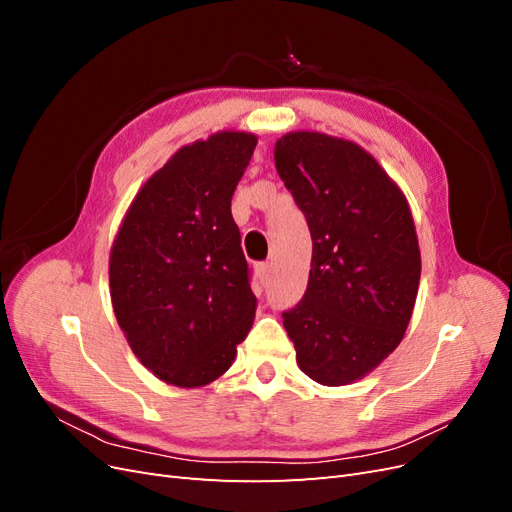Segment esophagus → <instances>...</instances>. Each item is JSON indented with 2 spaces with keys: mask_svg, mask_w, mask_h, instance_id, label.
I'll list each match as a JSON object with an SVG mask.
<instances>
[{
  "mask_svg": "<svg viewBox=\"0 0 512 512\" xmlns=\"http://www.w3.org/2000/svg\"><path fill=\"white\" fill-rule=\"evenodd\" d=\"M256 271H258L260 282H267L269 280V273H271V265H269V262H260V265L256 267Z\"/></svg>",
  "mask_w": 512,
  "mask_h": 512,
  "instance_id": "34e87169",
  "label": "esophagus"
}]
</instances>
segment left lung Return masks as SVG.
Here are the masks:
<instances>
[{
    "label": "left lung",
    "instance_id": "8db88e82",
    "mask_svg": "<svg viewBox=\"0 0 512 512\" xmlns=\"http://www.w3.org/2000/svg\"><path fill=\"white\" fill-rule=\"evenodd\" d=\"M275 168L312 235L303 299L282 314L301 371L327 386L363 378L404 337L421 252L404 194L359 145L318 132L275 143Z\"/></svg>",
    "mask_w": 512,
    "mask_h": 512
}]
</instances>
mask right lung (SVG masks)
<instances>
[{"instance_id":"right-lung-1","label":"right lung","mask_w":512,"mask_h":512,"mask_svg":"<svg viewBox=\"0 0 512 512\" xmlns=\"http://www.w3.org/2000/svg\"><path fill=\"white\" fill-rule=\"evenodd\" d=\"M258 138L218 132L179 149L136 194L111 250L121 331L160 380L213 382L235 361L256 314L230 200Z\"/></svg>"}]
</instances>
